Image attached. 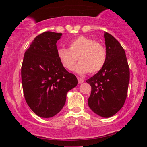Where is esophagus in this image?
I'll list each match as a JSON object with an SVG mask.
<instances>
[{"label": "esophagus", "instance_id": "obj_1", "mask_svg": "<svg viewBox=\"0 0 147 147\" xmlns=\"http://www.w3.org/2000/svg\"><path fill=\"white\" fill-rule=\"evenodd\" d=\"M77 79H78V83L80 84H82L84 82V79L82 78H81V77H77Z\"/></svg>", "mask_w": 147, "mask_h": 147}]
</instances>
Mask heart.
<instances>
[{"label": "heart", "instance_id": "heart-1", "mask_svg": "<svg viewBox=\"0 0 147 147\" xmlns=\"http://www.w3.org/2000/svg\"><path fill=\"white\" fill-rule=\"evenodd\" d=\"M69 49L60 48L57 50V57L62 65L67 70H73L80 75L87 72L96 73L104 67L106 61V49L102 43L95 42L92 38L79 36L70 41Z\"/></svg>", "mask_w": 147, "mask_h": 147}]
</instances>
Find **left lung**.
<instances>
[{
  "instance_id": "1",
  "label": "left lung",
  "mask_w": 147,
  "mask_h": 147,
  "mask_svg": "<svg viewBox=\"0 0 147 147\" xmlns=\"http://www.w3.org/2000/svg\"><path fill=\"white\" fill-rule=\"evenodd\" d=\"M106 61L96 75L87 79L91 86L88 106L95 113L110 117L122 109L127 96L130 79L124 48L110 34L104 32Z\"/></svg>"
}]
</instances>
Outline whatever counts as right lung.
I'll return each instance as SVG.
<instances>
[{
    "label": "right lung",
    "mask_w": 147,
    "mask_h": 147,
    "mask_svg": "<svg viewBox=\"0 0 147 147\" xmlns=\"http://www.w3.org/2000/svg\"><path fill=\"white\" fill-rule=\"evenodd\" d=\"M61 36L52 32L38 35L23 57V94L32 111L41 117H52L59 113L68 92L78 83L75 75L67 71L57 57V42Z\"/></svg>",
    "instance_id": "obj_1"
}]
</instances>
